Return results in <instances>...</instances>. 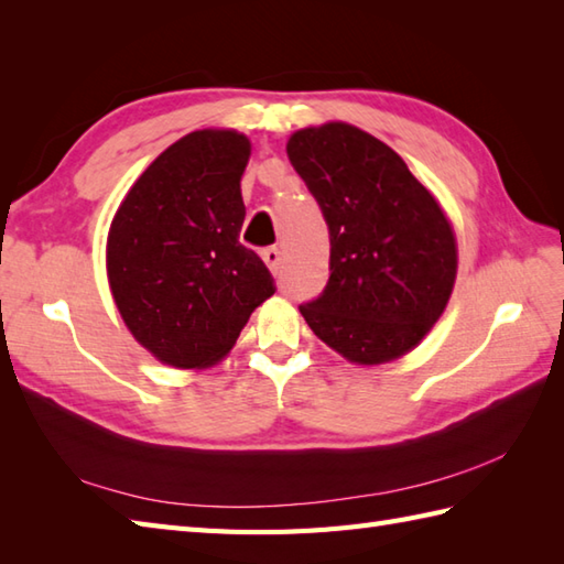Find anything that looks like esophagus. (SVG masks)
<instances>
[{"instance_id":"34e87169","label":"esophagus","mask_w":564,"mask_h":564,"mask_svg":"<svg viewBox=\"0 0 564 564\" xmlns=\"http://www.w3.org/2000/svg\"><path fill=\"white\" fill-rule=\"evenodd\" d=\"M261 257H263V261L269 263L271 273H279L281 271V249L279 247H267V249L261 251Z\"/></svg>"}]
</instances>
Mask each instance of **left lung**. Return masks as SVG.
Here are the masks:
<instances>
[{"label": "left lung", "mask_w": 564, "mask_h": 564, "mask_svg": "<svg viewBox=\"0 0 564 564\" xmlns=\"http://www.w3.org/2000/svg\"><path fill=\"white\" fill-rule=\"evenodd\" d=\"M289 160L329 227V281L301 313L354 364H386L446 307L458 254L436 198L386 142L346 123L291 135Z\"/></svg>", "instance_id": "left-lung-1"}]
</instances>
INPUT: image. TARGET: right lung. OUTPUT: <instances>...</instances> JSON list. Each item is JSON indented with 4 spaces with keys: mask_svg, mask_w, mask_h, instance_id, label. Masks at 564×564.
<instances>
[{
    "mask_svg": "<svg viewBox=\"0 0 564 564\" xmlns=\"http://www.w3.org/2000/svg\"><path fill=\"white\" fill-rule=\"evenodd\" d=\"M249 152L235 130L188 133L142 172L111 223L106 267L118 313L170 366L220 361L275 293L267 263L239 242Z\"/></svg>",
    "mask_w": 564,
    "mask_h": 564,
    "instance_id": "obj_1",
    "label": "right lung"
}]
</instances>
